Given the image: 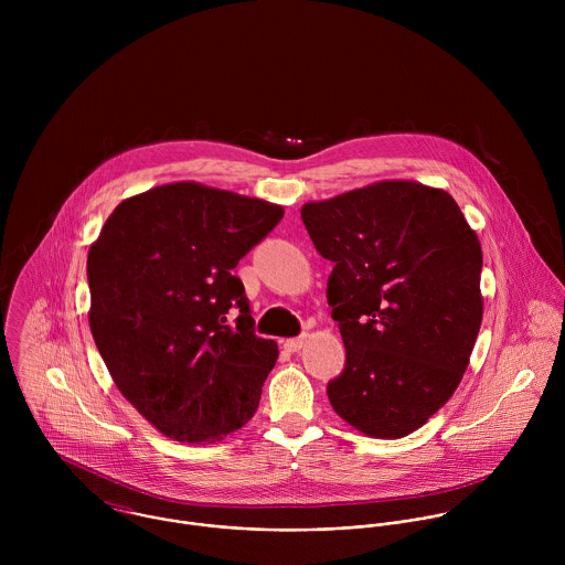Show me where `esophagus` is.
I'll list each match as a JSON object with an SVG mask.
<instances>
[{"mask_svg":"<svg viewBox=\"0 0 565 565\" xmlns=\"http://www.w3.org/2000/svg\"><path fill=\"white\" fill-rule=\"evenodd\" d=\"M305 341H307V334H300V337L287 339V341H285V350H287V352H298V350L305 345Z\"/></svg>","mask_w":565,"mask_h":565,"instance_id":"obj_1","label":"esophagus"}]
</instances>
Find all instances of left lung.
<instances>
[{
    "instance_id": "left-lung-1",
    "label": "left lung",
    "mask_w": 565,
    "mask_h": 565,
    "mask_svg": "<svg viewBox=\"0 0 565 565\" xmlns=\"http://www.w3.org/2000/svg\"><path fill=\"white\" fill-rule=\"evenodd\" d=\"M332 260L328 305L345 367L326 387L356 430L398 439L455 394L483 320V252L459 204L408 180L302 206Z\"/></svg>"
}]
</instances>
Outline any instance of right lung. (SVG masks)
I'll list each match as a JSON object with an SVG mask.
<instances>
[{"label": "right lung", "mask_w": 565, "mask_h": 565, "mask_svg": "<svg viewBox=\"0 0 565 565\" xmlns=\"http://www.w3.org/2000/svg\"><path fill=\"white\" fill-rule=\"evenodd\" d=\"M282 220L263 200L173 182L124 200L88 249V323L119 392L162 435L220 441L256 413L278 345L233 269Z\"/></svg>", "instance_id": "1"}]
</instances>
